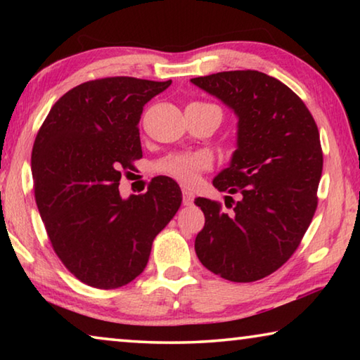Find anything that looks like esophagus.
Wrapping results in <instances>:
<instances>
[{
  "label": "esophagus",
  "mask_w": 360,
  "mask_h": 360,
  "mask_svg": "<svg viewBox=\"0 0 360 360\" xmlns=\"http://www.w3.org/2000/svg\"><path fill=\"white\" fill-rule=\"evenodd\" d=\"M193 198H195L193 192L187 191V188H184V191H182V203H184L186 206H191L192 202H193Z\"/></svg>",
  "instance_id": "esophagus-1"
}]
</instances>
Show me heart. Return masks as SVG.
Segmentation results:
<instances>
[{
  "label": "heart",
  "instance_id": "obj_1",
  "mask_svg": "<svg viewBox=\"0 0 360 360\" xmlns=\"http://www.w3.org/2000/svg\"><path fill=\"white\" fill-rule=\"evenodd\" d=\"M195 105H208V103H195ZM211 167V158L202 152H187L176 154L163 160L158 169L162 173L172 176L181 184L191 186L198 179V174Z\"/></svg>",
  "mask_w": 360,
  "mask_h": 360
}]
</instances>
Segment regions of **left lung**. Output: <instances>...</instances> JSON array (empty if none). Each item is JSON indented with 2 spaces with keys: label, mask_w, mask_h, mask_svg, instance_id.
<instances>
[{
  "label": "left lung",
  "mask_w": 360,
  "mask_h": 360,
  "mask_svg": "<svg viewBox=\"0 0 360 360\" xmlns=\"http://www.w3.org/2000/svg\"><path fill=\"white\" fill-rule=\"evenodd\" d=\"M238 117L236 150L212 184L219 202L195 198L205 227L195 252L210 271L252 283L290 259L318 208L322 149L318 125L304 103L281 81L260 71H224L193 77ZM230 194H238L233 202Z\"/></svg>",
  "instance_id": "obj_1"
}]
</instances>
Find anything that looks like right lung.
<instances>
[{
	"label": "right lung",
	"mask_w": 360,
	"mask_h": 360,
	"mask_svg": "<svg viewBox=\"0 0 360 360\" xmlns=\"http://www.w3.org/2000/svg\"><path fill=\"white\" fill-rule=\"evenodd\" d=\"M169 84L127 76L84 82L52 106L36 135L34 198L49 240L92 288L117 289L141 275L152 241L181 206V188L167 176L143 195L119 193L122 169L143 157V108Z\"/></svg>",
	"instance_id": "right-lung-1"
}]
</instances>
